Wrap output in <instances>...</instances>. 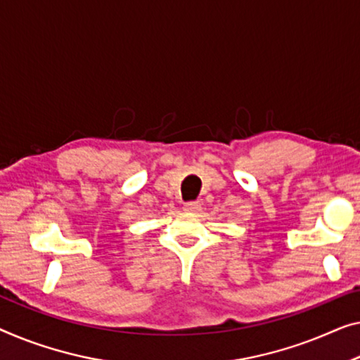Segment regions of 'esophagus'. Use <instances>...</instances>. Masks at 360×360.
<instances>
[{"mask_svg": "<svg viewBox=\"0 0 360 360\" xmlns=\"http://www.w3.org/2000/svg\"><path fill=\"white\" fill-rule=\"evenodd\" d=\"M184 210L191 212V213H197L202 210V203L200 202H187V203H184Z\"/></svg>", "mask_w": 360, "mask_h": 360, "instance_id": "1", "label": "esophagus"}]
</instances>
